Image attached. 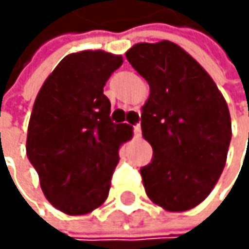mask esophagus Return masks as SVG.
<instances>
[{
	"instance_id": "obj_1",
	"label": "esophagus",
	"mask_w": 249,
	"mask_h": 249,
	"mask_svg": "<svg viewBox=\"0 0 249 249\" xmlns=\"http://www.w3.org/2000/svg\"><path fill=\"white\" fill-rule=\"evenodd\" d=\"M133 134L134 137H140L142 136V128H140V124H136V125H133Z\"/></svg>"
}]
</instances>
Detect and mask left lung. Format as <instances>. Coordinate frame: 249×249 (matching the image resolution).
<instances>
[{
    "instance_id": "8db88e82",
    "label": "left lung",
    "mask_w": 249,
    "mask_h": 249,
    "mask_svg": "<svg viewBox=\"0 0 249 249\" xmlns=\"http://www.w3.org/2000/svg\"><path fill=\"white\" fill-rule=\"evenodd\" d=\"M125 56L151 88L140 119L154 149L140 169L143 187L166 211H188L209 196L226 166L227 103L203 67L172 41L139 43Z\"/></svg>"
}]
</instances>
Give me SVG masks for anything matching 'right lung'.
I'll list each match as a JSON object with an SVG mask.
<instances>
[{
    "mask_svg": "<svg viewBox=\"0 0 249 249\" xmlns=\"http://www.w3.org/2000/svg\"><path fill=\"white\" fill-rule=\"evenodd\" d=\"M122 56L103 51L67 55L36 98L26 137L28 160L46 198L69 215H83L109 196L119 146L131 127L110 119L103 88Z\"/></svg>",
    "mask_w": 249,
    "mask_h": 249,
    "instance_id": "obj_1",
    "label": "right lung"
}]
</instances>
